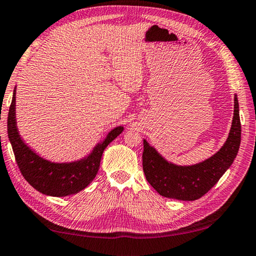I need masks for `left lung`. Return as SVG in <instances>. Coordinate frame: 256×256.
Segmentation results:
<instances>
[{
  "instance_id": "1",
  "label": "left lung",
  "mask_w": 256,
  "mask_h": 256,
  "mask_svg": "<svg viewBox=\"0 0 256 256\" xmlns=\"http://www.w3.org/2000/svg\"><path fill=\"white\" fill-rule=\"evenodd\" d=\"M240 144L238 96H234V117L224 146L214 156L192 166H176L165 160L144 140L142 170L148 180L164 197L195 200L204 196L232 165Z\"/></svg>"
}]
</instances>
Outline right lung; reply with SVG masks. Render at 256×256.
Here are the masks:
<instances>
[{"label": "right lung", "mask_w": 256, "mask_h": 256, "mask_svg": "<svg viewBox=\"0 0 256 256\" xmlns=\"http://www.w3.org/2000/svg\"><path fill=\"white\" fill-rule=\"evenodd\" d=\"M124 127L112 129L102 142L94 148L88 157L79 162L56 164L48 162L31 150L18 134L16 120V90H14L8 117V134L23 177L42 194L62 197L84 190L96 177L106 147L122 132Z\"/></svg>", "instance_id": "right-lung-1"}]
</instances>
